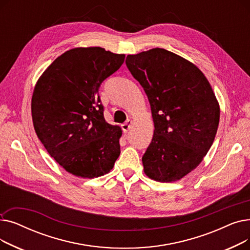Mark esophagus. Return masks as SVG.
I'll use <instances>...</instances> for the list:
<instances>
[{
  "label": "esophagus",
  "instance_id": "obj_1",
  "mask_svg": "<svg viewBox=\"0 0 250 250\" xmlns=\"http://www.w3.org/2000/svg\"><path fill=\"white\" fill-rule=\"evenodd\" d=\"M132 125H133V121H130V120H127L123 125H122V127H123V130L125 133H127L128 130H129V128L132 127Z\"/></svg>",
  "mask_w": 250,
  "mask_h": 250
}]
</instances>
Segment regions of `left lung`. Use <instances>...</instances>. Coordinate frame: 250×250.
Returning a JSON list of instances; mask_svg holds the SVG:
<instances>
[{"label":"left lung","mask_w":250,"mask_h":250,"mask_svg":"<svg viewBox=\"0 0 250 250\" xmlns=\"http://www.w3.org/2000/svg\"><path fill=\"white\" fill-rule=\"evenodd\" d=\"M125 63L146 92L155 126L144 172L160 182L179 180L215 140L220 106L213 89L195 64L164 48L128 55Z\"/></svg>","instance_id":"obj_1"}]
</instances>
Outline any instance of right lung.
Segmentation results:
<instances>
[{
    "label": "right lung",
    "instance_id": "add662e5",
    "mask_svg": "<svg viewBox=\"0 0 250 250\" xmlns=\"http://www.w3.org/2000/svg\"><path fill=\"white\" fill-rule=\"evenodd\" d=\"M125 58L99 46L72 48L52 62L35 85V133L52 158L75 176L106 174L121 154L122 128L105 122L98 90Z\"/></svg>",
    "mask_w": 250,
    "mask_h": 250
}]
</instances>
